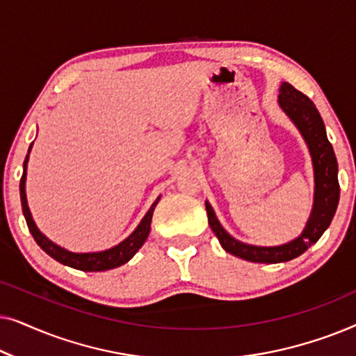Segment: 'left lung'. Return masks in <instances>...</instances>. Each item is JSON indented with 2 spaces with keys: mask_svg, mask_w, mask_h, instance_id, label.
Masks as SVG:
<instances>
[{
  "mask_svg": "<svg viewBox=\"0 0 356 356\" xmlns=\"http://www.w3.org/2000/svg\"><path fill=\"white\" fill-rule=\"evenodd\" d=\"M279 104L282 110L296 124L300 133L303 134L306 144L309 147L311 157H313L316 181L314 206L303 233L296 240L282 246L262 248L245 245V243L235 240L223 230L212 211L211 204L206 202L209 225L216 233L223 250L233 256L241 257V259L251 262H267V264L295 259V257L303 254L311 245H314L332 222L340 196L337 159H335L332 144L329 143L327 134H325L324 121L321 118L318 108L303 92L296 90L289 82H284L280 86Z\"/></svg>",
  "mask_w": 356,
  "mask_h": 356,
  "instance_id": "obj_1",
  "label": "left lung"
}]
</instances>
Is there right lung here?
I'll list each match as a JSON object with an SVG mask.
<instances>
[{
    "instance_id": "right-lung-1",
    "label": "right lung",
    "mask_w": 356,
    "mask_h": 356,
    "mask_svg": "<svg viewBox=\"0 0 356 356\" xmlns=\"http://www.w3.org/2000/svg\"><path fill=\"white\" fill-rule=\"evenodd\" d=\"M33 144V143H32ZM31 147H29L27 157L24 160V173L21 178V202H22V212L24 217H26L27 227L31 230L33 240L37 241V245L42 248L43 251L47 252L48 256H51L53 259H56L61 264L70 266L72 269H79L84 272H102V270H110L115 269V267L123 266L124 262H128L131 257H133L140 246L144 245V241L147 240L149 232H150V222H152V213L154 209L157 206L159 199L155 201L150 209L145 213L143 220L138 225V228L131 233V235L126 238L124 241H121L120 245H116L113 248L106 251H100V252H84V254H79V252H71L60 248L55 243H51L45 235H42L40 230H38L35 222L32 220L31 211H29L27 206V197H26V170H27V162H29V154H31Z\"/></svg>"
}]
</instances>
